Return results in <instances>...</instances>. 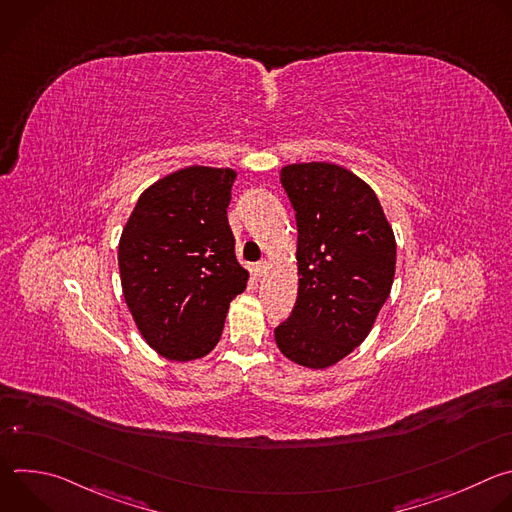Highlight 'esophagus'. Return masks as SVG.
Returning <instances> with one entry per match:
<instances>
[{"label":"esophagus","mask_w":512,"mask_h":512,"mask_svg":"<svg viewBox=\"0 0 512 512\" xmlns=\"http://www.w3.org/2000/svg\"><path fill=\"white\" fill-rule=\"evenodd\" d=\"M267 267H269V263H267L265 259H261V261H257V263L253 265V271H255V275H257V277H261V275H265V273H267Z\"/></svg>","instance_id":"esophagus-1"}]
</instances>
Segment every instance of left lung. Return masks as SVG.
<instances>
[{
	"mask_svg": "<svg viewBox=\"0 0 512 512\" xmlns=\"http://www.w3.org/2000/svg\"><path fill=\"white\" fill-rule=\"evenodd\" d=\"M281 186L298 221V300L275 328L283 356L326 369L369 336L391 294L397 245L375 190L328 162L289 164Z\"/></svg>",
	"mask_w": 512,
	"mask_h": 512,
	"instance_id": "8db88e82",
	"label": "left lung"
}]
</instances>
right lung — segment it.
Listing matches in <instances>:
<instances>
[{
	"label": "right lung",
	"mask_w": 512,
	"mask_h": 512,
	"mask_svg": "<svg viewBox=\"0 0 512 512\" xmlns=\"http://www.w3.org/2000/svg\"><path fill=\"white\" fill-rule=\"evenodd\" d=\"M235 178L231 168L172 172L139 196L121 233L125 304L145 342L170 360L208 354L247 287L227 218Z\"/></svg>",
	"instance_id": "right-lung-1"
}]
</instances>
